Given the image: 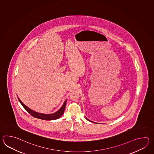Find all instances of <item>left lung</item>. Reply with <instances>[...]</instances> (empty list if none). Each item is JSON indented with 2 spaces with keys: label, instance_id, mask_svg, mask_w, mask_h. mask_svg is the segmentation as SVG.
<instances>
[{
  "label": "left lung",
  "instance_id": "8db88e82",
  "mask_svg": "<svg viewBox=\"0 0 154 154\" xmlns=\"http://www.w3.org/2000/svg\"><path fill=\"white\" fill-rule=\"evenodd\" d=\"M88 119V121L91 122H92L91 121H90V120H89V119Z\"/></svg>",
  "mask_w": 154,
  "mask_h": 154
}]
</instances>
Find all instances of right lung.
<instances>
[{
  "instance_id": "1",
  "label": "right lung",
  "mask_w": 154,
  "mask_h": 154,
  "mask_svg": "<svg viewBox=\"0 0 154 154\" xmlns=\"http://www.w3.org/2000/svg\"><path fill=\"white\" fill-rule=\"evenodd\" d=\"M18 100L20 102V103L23 106V108L26 109V111L27 112L29 115H31L32 117H35V118H38L40 119L46 120V121L54 120V119H57L60 118L62 116L64 112L65 108H66V101L64 102V103H63L62 107L60 108L58 111L55 112L54 113L50 114V115H46V114L39 113L33 111L31 110L29 108H28L27 106L24 105L23 103L20 101L19 98H18Z\"/></svg>"
}]
</instances>
